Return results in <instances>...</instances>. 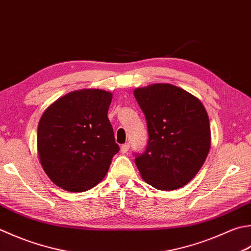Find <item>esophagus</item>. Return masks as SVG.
Here are the masks:
<instances>
[{
	"instance_id": "obj_1",
	"label": "esophagus",
	"mask_w": 251,
	"mask_h": 251,
	"mask_svg": "<svg viewBox=\"0 0 251 251\" xmlns=\"http://www.w3.org/2000/svg\"><path fill=\"white\" fill-rule=\"evenodd\" d=\"M128 149H129V144H124V145L121 147L122 153H126V152L128 151Z\"/></svg>"
}]
</instances>
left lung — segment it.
<instances>
[{"label":"left lung","instance_id":"8db88e82","mask_svg":"<svg viewBox=\"0 0 251 251\" xmlns=\"http://www.w3.org/2000/svg\"><path fill=\"white\" fill-rule=\"evenodd\" d=\"M134 96L144 112L149 140L135 163L152 187L174 190L193 179L211 146L208 113L198 98L170 83L137 88Z\"/></svg>","mask_w":251,"mask_h":251}]
</instances>
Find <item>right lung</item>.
<instances>
[{
  "label": "right lung",
  "instance_id": "add662e5",
  "mask_svg": "<svg viewBox=\"0 0 251 251\" xmlns=\"http://www.w3.org/2000/svg\"><path fill=\"white\" fill-rule=\"evenodd\" d=\"M111 101V92L83 89L67 93L44 111L38 125V154L58 187L85 191L106 175L120 150L107 119Z\"/></svg>",
  "mask_w": 251,
  "mask_h": 251
}]
</instances>
